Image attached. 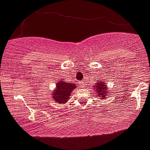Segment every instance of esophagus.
<instances>
[{
  "label": "esophagus",
  "instance_id": "34e87169",
  "mask_svg": "<svg viewBox=\"0 0 150 150\" xmlns=\"http://www.w3.org/2000/svg\"><path fill=\"white\" fill-rule=\"evenodd\" d=\"M85 82H83V81H82V82H79V86L81 87V88H84V87H85Z\"/></svg>",
  "mask_w": 150,
  "mask_h": 150
}]
</instances>
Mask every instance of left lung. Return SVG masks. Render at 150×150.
I'll list each match as a JSON object with an SVG mask.
<instances>
[{"label":"left lung","mask_w":150,"mask_h":150,"mask_svg":"<svg viewBox=\"0 0 150 150\" xmlns=\"http://www.w3.org/2000/svg\"><path fill=\"white\" fill-rule=\"evenodd\" d=\"M93 87V91H96L98 97H100L101 99H106L108 93L110 92V91L108 90V87L105 85V82H102V80L96 81L95 85Z\"/></svg>","instance_id":"left-lung-1"}]
</instances>
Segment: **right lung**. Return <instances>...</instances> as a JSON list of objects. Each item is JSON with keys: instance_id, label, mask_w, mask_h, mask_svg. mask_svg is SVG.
<instances>
[{"instance_id": "add662e5", "label": "right lung", "mask_w": 150, "mask_h": 150, "mask_svg": "<svg viewBox=\"0 0 150 150\" xmlns=\"http://www.w3.org/2000/svg\"><path fill=\"white\" fill-rule=\"evenodd\" d=\"M57 86L52 91L51 98L57 103L65 104L68 101L71 93L75 88H77L76 84L72 82H66L63 81H59L57 82Z\"/></svg>"}]
</instances>
